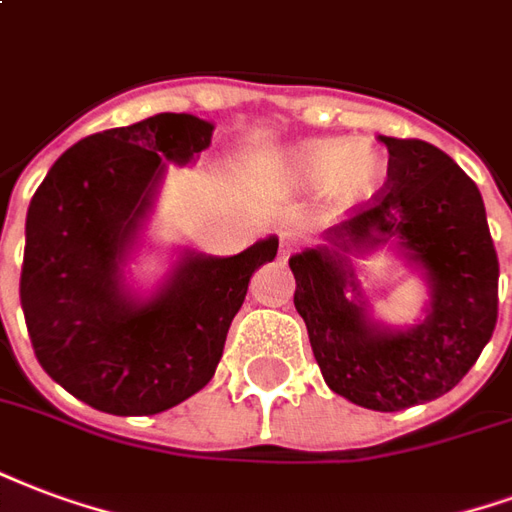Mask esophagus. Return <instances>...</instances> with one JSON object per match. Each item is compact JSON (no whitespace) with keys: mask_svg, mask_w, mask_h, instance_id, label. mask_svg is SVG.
<instances>
[{"mask_svg":"<svg viewBox=\"0 0 512 512\" xmlns=\"http://www.w3.org/2000/svg\"><path fill=\"white\" fill-rule=\"evenodd\" d=\"M293 249H295V238L293 236H282V246H279V255L282 257H290L293 255Z\"/></svg>","mask_w":512,"mask_h":512,"instance_id":"1","label":"esophagus"}]
</instances>
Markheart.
<instances>
[{
    "label": "heart",
    "mask_w": 512,
    "mask_h": 512,
    "mask_svg": "<svg viewBox=\"0 0 512 512\" xmlns=\"http://www.w3.org/2000/svg\"><path fill=\"white\" fill-rule=\"evenodd\" d=\"M287 179L295 187L323 189L333 198H372L385 179V162L369 140H309L285 157Z\"/></svg>",
    "instance_id": "heart-1"
}]
</instances>
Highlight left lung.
I'll list each match as a JSON object with an SVG mask.
<instances>
[{"mask_svg":"<svg viewBox=\"0 0 512 512\" xmlns=\"http://www.w3.org/2000/svg\"><path fill=\"white\" fill-rule=\"evenodd\" d=\"M388 181L328 244L290 257L295 309L333 393L399 412L453 391L497 325L499 260L480 189L426 140L388 138ZM394 243L430 282V309L410 329L374 324L350 256Z\"/></svg>","mask_w":512,"mask_h":512,"instance_id":"left-lung-1","label":"left lung"}]
</instances>
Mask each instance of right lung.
I'll use <instances>...</instances> for the list:
<instances>
[{
    "label": "right lung",
    "instance_id": "add662e5",
    "mask_svg": "<svg viewBox=\"0 0 512 512\" xmlns=\"http://www.w3.org/2000/svg\"><path fill=\"white\" fill-rule=\"evenodd\" d=\"M189 113L97 132L64 151L26 214L21 309L45 374L94 410L157 415L206 385L249 279L271 263L268 236L233 257L184 249L151 298L124 285V263L165 176L211 146Z\"/></svg>",
    "mask_w": 512,
    "mask_h": 512
}]
</instances>
